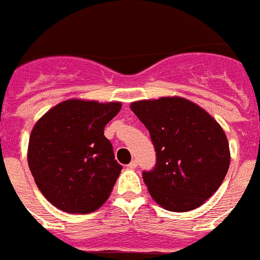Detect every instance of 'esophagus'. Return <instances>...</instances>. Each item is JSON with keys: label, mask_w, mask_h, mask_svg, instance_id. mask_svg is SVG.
Wrapping results in <instances>:
<instances>
[{"label": "esophagus", "mask_w": 260, "mask_h": 260, "mask_svg": "<svg viewBox=\"0 0 260 260\" xmlns=\"http://www.w3.org/2000/svg\"><path fill=\"white\" fill-rule=\"evenodd\" d=\"M136 167H137V161L136 160H132L129 164H128V168H129V169H135Z\"/></svg>", "instance_id": "1"}]
</instances>
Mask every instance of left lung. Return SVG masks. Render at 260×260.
I'll use <instances>...</instances> for the list:
<instances>
[{"label": "left lung", "instance_id": "1", "mask_svg": "<svg viewBox=\"0 0 260 260\" xmlns=\"http://www.w3.org/2000/svg\"><path fill=\"white\" fill-rule=\"evenodd\" d=\"M156 149L153 171L143 178L150 197L169 211L200 208L218 190L230 165L229 141L210 113L180 96L131 103Z\"/></svg>", "mask_w": 260, "mask_h": 260}]
</instances>
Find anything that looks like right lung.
Masks as SVG:
<instances>
[{
    "label": "right lung",
    "instance_id": "1",
    "mask_svg": "<svg viewBox=\"0 0 260 260\" xmlns=\"http://www.w3.org/2000/svg\"><path fill=\"white\" fill-rule=\"evenodd\" d=\"M120 102L69 99L56 104L32 128L27 162L37 186L59 210L87 214L108 200L121 172L104 126Z\"/></svg>",
    "mask_w": 260,
    "mask_h": 260
}]
</instances>
